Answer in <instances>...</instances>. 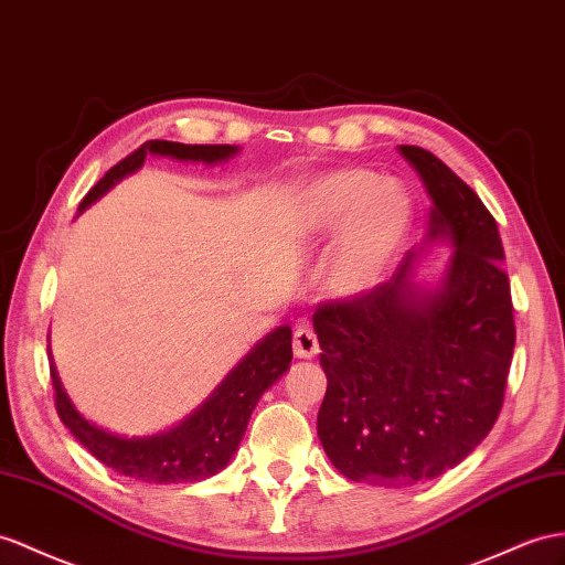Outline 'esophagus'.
Segmentation results:
<instances>
[{
    "mask_svg": "<svg viewBox=\"0 0 565 565\" xmlns=\"http://www.w3.org/2000/svg\"><path fill=\"white\" fill-rule=\"evenodd\" d=\"M294 353L302 360H310L320 353V341L308 322H298L294 331Z\"/></svg>",
    "mask_w": 565,
    "mask_h": 565,
    "instance_id": "34e87169",
    "label": "esophagus"
}]
</instances>
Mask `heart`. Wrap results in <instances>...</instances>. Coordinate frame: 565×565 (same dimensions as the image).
Wrapping results in <instances>:
<instances>
[{"instance_id":"heart-1","label":"heart","mask_w":565,"mask_h":565,"mask_svg":"<svg viewBox=\"0 0 565 565\" xmlns=\"http://www.w3.org/2000/svg\"><path fill=\"white\" fill-rule=\"evenodd\" d=\"M306 224L317 234L339 231L327 281L337 296H358L392 265L413 222V200L396 179L341 169L315 179L306 191Z\"/></svg>"}]
</instances>
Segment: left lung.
I'll return each instance as SVG.
<instances>
[{
  "mask_svg": "<svg viewBox=\"0 0 565 565\" xmlns=\"http://www.w3.org/2000/svg\"><path fill=\"white\" fill-rule=\"evenodd\" d=\"M431 198L427 238L454 245L437 288L413 281L415 253L386 284L312 315L327 394L317 434L353 482L411 487L470 456L503 406L515 345L494 216L439 157L398 145Z\"/></svg>",
  "mask_w": 565,
  "mask_h": 565,
  "instance_id": "8db88e82",
  "label": "left lung"
}]
</instances>
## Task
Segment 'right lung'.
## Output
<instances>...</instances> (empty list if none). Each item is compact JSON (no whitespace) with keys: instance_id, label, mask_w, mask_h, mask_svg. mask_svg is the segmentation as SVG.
Returning <instances> with one entry per match:
<instances>
[{"instance_id":"right-lung-1","label":"right lung","mask_w":565,"mask_h":565,"mask_svg":"<svg viewBox=\"0 0 565 565\" xmlns=\"http://www.w3.org/2000/svg\"><path fill=\"white\" fill-rule=\"evenodd\" d=\"M238 152L236 145H183L171 140H148L136 152L114 164L99 179L90 193L83 198L78 212L88 210L109 188L117 185L128 173H136L145 157H171L179 162L216 164L226 162ZM50 351V345H47ZM291 327L274 329L226 374L202 406L183 423L150 437H121L109 429L85 420L66 396L54 360L50 355V372L54 386V406L62 423L88 451L119 475L148 484H185L200 482L226 468L231 456L243 439L250 413L259 396L291 367Z\"/></svg>"}]
</instances>
